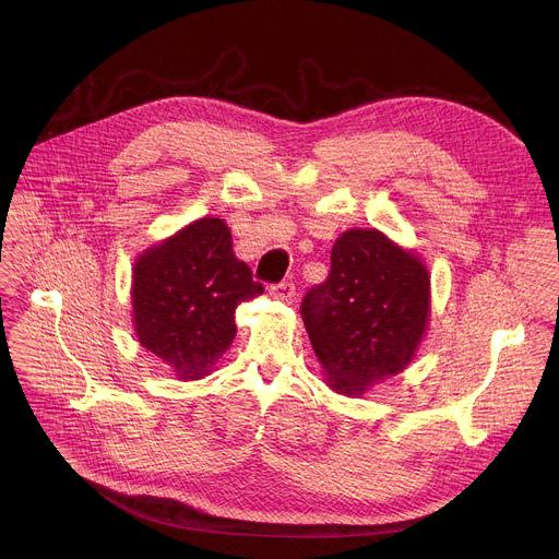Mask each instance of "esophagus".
<instances>
[{
  "instance_id": "obj_1",
  "label": "esophagus",
  "mask_w": 559,
  "mask_h": 559,
  "mask_svg": "<svg viewBox=\"0 0 559 559\" xmlns=\"http://www.w3.org/2000/svg\"><path fill=\"white\" fill-rule=\"evenodd\" d=\"M272 289V296L278 298V300H287L292 302L296 298V285L292 281H283V283H276L270 287Z\"/></svg>"
}]
</instances>
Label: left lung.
<instances>
[{"instance_id":"left-lung-1","label":"left lung","mask_w":559,"mask_h":559,"mask_svg":"<svg viewBox=\"0 0 559 559\" xmlns=\"http://www.w3.org/2000/svg\"><path fill=\"white\" fill-rule=\"evenodd\" d=\"M429 302V272L414 252L373 227L341 234L328 281L313 285L300 305L328 384L360 395L403 371L425 336Z\"/></svg>"}]
</instances>
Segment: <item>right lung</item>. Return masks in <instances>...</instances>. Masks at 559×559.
<instances>
[{
  "label": "right lung",
  "instance_id": "add662e5",
  "mask_svg": "<svg viewBox=\"0 0 559 559\" xmlns=\"http://www.w3.org/2000/svg\"><path fill=\"white\" fill-rule=\"evenodd\" d=\"M259 294L263 285L231 252L229 227L221 218H199L136 259V338L179 380H199L231 345L236 307Z\"/></svg>",
  "mask_w": 559,
  "mask_h": 559
}]
</instances>
